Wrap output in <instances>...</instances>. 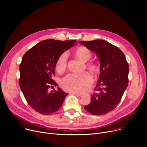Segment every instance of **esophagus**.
Returning a JSON list of instances; mask_svg holds the SVG:
<instances>
[{
  "instance_id": "obj_1",
  "label": "esophagus",
  "mask_w": 147,
  "mask_h": 147,
  "mask_svg": "<svg viewBox=\"0 0 147 147\" xmlns=\"http://www.w3.org/2000/svg\"><path fill=\"white\" fill-rule=\"evenodd\" d=\"M73 94H76V95H78V96H83V94H80V93H77V92H72Z\"/></svg>"
}]
</instances>
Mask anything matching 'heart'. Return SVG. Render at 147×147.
<instances>
[{"mask_svg":"<svg viewBox=\"0 0 147 147\" xmlns=\"http://www.w3.org/2000/svg\"><path fill=\"white\" fill-rule=\"evenodd\" d=\"M74 55L84 62L87 61L91 57V53L88 49L84 47H80L74 51ZM67 55L66 53H62L58 58L56 69L61 73L63 72L67 67ZM87 68L93 74H96L99 72L100 67L95 62H89L86 65ZM93 79L88 73L84 72L81 74H70L62 79L61 86L65 90L73 92H84L92 86Z\"/></svg>","mask_w":147,"mask_h":147,"instance_id":"1","label":"heart"}]
</instances>
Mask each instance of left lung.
I'll return each mask as SVG.
<instances>
[{
  "mask_svg": "<svg viewBox=\"0 0 147 147\" xmlns=\"http://www.w3.org/2000/svg\"><path fill=\"white\" fill-rule=\"evenodd\" d=\"M78 42L94 52L100 64L95 88L97 92L91 95V103L84 109L94 115L106 114L117 106L128 86L129 64L123 52L108 41L97 39Z\"/></svg>",
  "mask_w": 147,
  "mask_h": 147,
  "instance_id": "8db88e82",
  "label": "left lung"
}]
</instances>
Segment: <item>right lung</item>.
<instances>
[{
    "label": "right lung",
    "mask_w": 147,
    "mask_h": 147,
    "mask_svg": "<svg viewBox=\"0 0 147 147\" xmlns=\"http://www.w3.org/2000/svg\"><path fill=\"white\" fill-rule=\"evenodd\" d=\"M76 40L47 39L35 45L23 56L20 65L19 84L29 105L37 112L51 115L62 105L67 93L57 88L52 78L59 57L75 45Z\"/></svg>",
    "instance_id": "right-lung-1"
}]
</instances>
